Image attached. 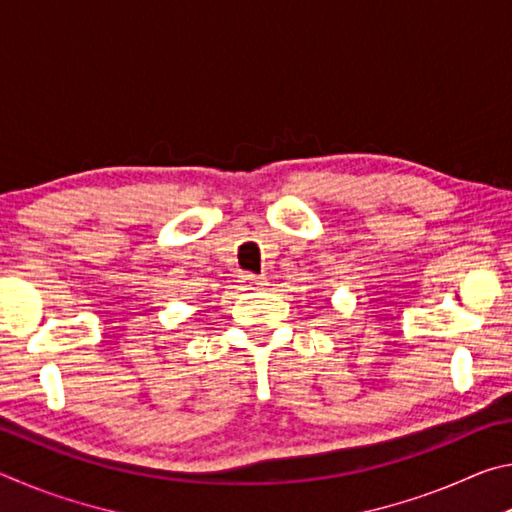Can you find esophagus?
<instances>
[{
  "label": "esophagus",
  "mask_w": 512,
  "mask_h": 512,
  "mask_svg": "<svg viewBox=\"0 0 512 512\" xmlns=\"http://www.w3.org/2000/svg\"><path fill=\"white\" fill-rule=\"evenodd\" d=\"M239 282L244 284L246 289H262V287H266L264 277L253 275V273H241V275H239Z\"/></svg>",
  "instance_id": "34e87169"
}]
</instances>
